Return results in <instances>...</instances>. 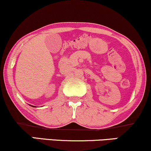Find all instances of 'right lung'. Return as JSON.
<instances>
[{"mask_svg":"<svg viewBox=\"0 0 151 151\" xmlns=\"http://www.w3.org/2000/svg\"><path fill=\"white\" fill-rule=\"evenodd\" d=\"M33 106V107H34V106Z\"/></svg>","mask_w":151,"mask_h":151,"instance_id":"right-lung-1","label":"right lung"}]
</instances>
